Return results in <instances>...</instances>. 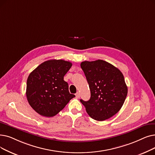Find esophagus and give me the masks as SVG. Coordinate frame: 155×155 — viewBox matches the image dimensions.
<instances>
[{
    "label": "esophagus",
    "instance_id": "34e87169",
    "mask_svg": "<svg viewBox=\"0 0 155 155\" xmlns=\"http://www.w3.org/2000/svg\"><path fill=\"white\" fill-rule=\"evenodd\" d=\"M75 96H76V97L77 98H80V93L78 92H77L76 93V94H75Z\"/></svg>",
    "mask_w": 155,
    "mask_h": 155
}]
</instances>
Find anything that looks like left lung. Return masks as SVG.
I'll return each instance as SVG.
<instances>
[{"instance_id": "left-lung-1", "label": "left lung", "mask_w": 155, "mask_h": 155, "mask_svg": "<svg viewBox=\"0 0 155 155\" xmlns=\"http://www.w3.org/2000/svg\"><path fill=\"white\" fill-rule=\"evenodd\" d=\"M84 72L91 91L87 101L80 99L87 113L93 119L104 121L112 117L122 107L127 95V86L122 73L103 60L83 61Z\"/></svg>"}]
</instances>
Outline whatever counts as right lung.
Returning <instances> with one entry per match:
<instances>
[{"instance_id":"1","label":"right lung","mask_w":155,"mask_h":155,"mask_svg":"<svg viewBox=\"0 0 155 155\" xmlns=\"http://www.w3.org/2000/svg\"><path fill=\"white\" fill-rule=\"evenodd\" d=\"M72 66L70 61L51 59L38 66L29 75L26 95L28 103L39 115L52 117L75 97L64 76Z\"/></svg>"}]
</instances>
